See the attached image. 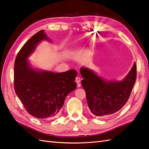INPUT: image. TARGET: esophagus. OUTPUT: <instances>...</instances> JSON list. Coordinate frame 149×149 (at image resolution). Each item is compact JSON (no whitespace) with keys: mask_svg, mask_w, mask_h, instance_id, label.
Instances as JSON below:
<instances>
[{"mask_svg":"<svg viewBox=\"0 0 149 149\" xmlns=\"http://www.w3.org/2000/svg\"><path fill=\"white\" fill-rule=\"evenodd\" d=\"M75 82H77V84H78V86H80V82H81V78L80 77H77L75 78Z\"/></svg>","mask_w":149,"mask_h":149,"instance_id":"34e87169","label":"esophagus"}]
</instances>
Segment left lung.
I'll use <instances>...</instances> for the list:
<instances>
[{
  "label": "left lung",
  "mask_w": 149,
  "mask_h": 149,
  "mask_svg": "<svg viewBox=\"0 0 149 149\" xmlns=\"http://www.w3.org/2000/svg\"><path fill=\"white\" fill-rule=\"evenodd\" d=\"M80 72L89 110L98 117H109L121 109L130 98L136 78L135 63L122 81L107 80L86 67H81Z\"/></svg>",
  "instance_id": "1"
}]
</instances>
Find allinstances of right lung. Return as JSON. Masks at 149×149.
<instances>
[{"instance_id": "right-lung-1", "label": "right lung", "mask_w": 149, "mask_h": 149, "mask_svg": "<svg viewBox=\"0 0 149 149\" xmlns=\"http://www.w3.org/2000/svg\"><path fill=\"white\" fill-rule=\"evenodd\" d=\"M51 40L43 30L33 36L17 54L14 68V86L17 96L31 116L41 119L57 116L65 99L76 88L77 71L61 73L39 70L28 58L41 41Z\"/></svg>"}]
</instances>
